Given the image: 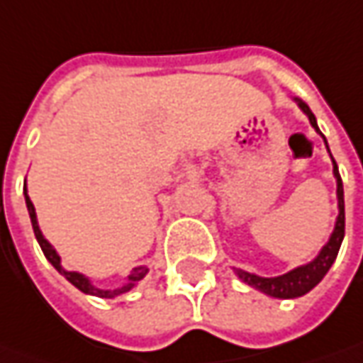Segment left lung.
<instances>
[{
	"label": "left lung",
	"instance_id": "obj_1",
	"mask_svg": "<svg viewBox=\"0 0 363 363\" xmlns=\"http://www.w3.org/2000/svg\"><path fill=\"white\" fill-rule=\"evenodd\" d=\"M296 103H298V107L308 115L310 125L320 133L316 117H314V113L310 111V107L306 105L304 101H300V99H296ZM320 135H322V133H320ZM322 137H324V135H322ZM324 143H326V139H324ZM328 152H330V149H328ZM330 157H332V155H330ZM332 162H334V177H336L337 182V211H340V213H337L334 233L330 236V240L326 242V246L320 250V254H318L310 264L298 266L294 270H290V272H286V274L282 276H276V278H262V276L250 274V272L240 270V268H234V272H236V276H238L242 282H246L248 286H254L256 290L272 296V298H284V300H288V298H298V296H304L306 292H310V290L316 284H320V280L326 276V272L330 270V266L334 264V260H336L337 250H340V246H342L344 233H346L344 186H342V179H340V172H337V164L336 161H334V157H332Z\"/></svg>",
	"mask_w": 363,
	"mask_h": 363
}]
</instances>
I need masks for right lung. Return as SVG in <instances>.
<instances>
[{
    "label": "right lung",
    "mask_w": 363,
    "mask_h": 363,
    "mask_svg": "<svg viewBox=\"0 0 363 363\" xmlns=\"http://www.w3.org/2000/svg\"><path fill=\"white\" fill-rule=\"evenodd\" d=\"M26 191V189H23ZM26 204H27V211H29V218H31V226H33V233H35V238L39 246H41V250L45 254V258L53 264V268L57 270L59 274H63L67 278L71 284L79 288L81 292H85V294H91V296H99V298H115V296H121L125 294V292H129L130 288H135V284L143 280L147 272H149V268L147 266H137V268H133V272L127 276V280L123 282L121 286L117 288H111V290H103V288H97V286L91 284V280H89L87 276L79 274V272H67L63 266H61V258H59L57 250L51 246V244L47 242L45 238H43V234L39 230V224H37V214H35V206H33V202L29 201V196H27V191H26Z\"/></svg>",
    "instance_id": "add662e5"
}]
</instances>
